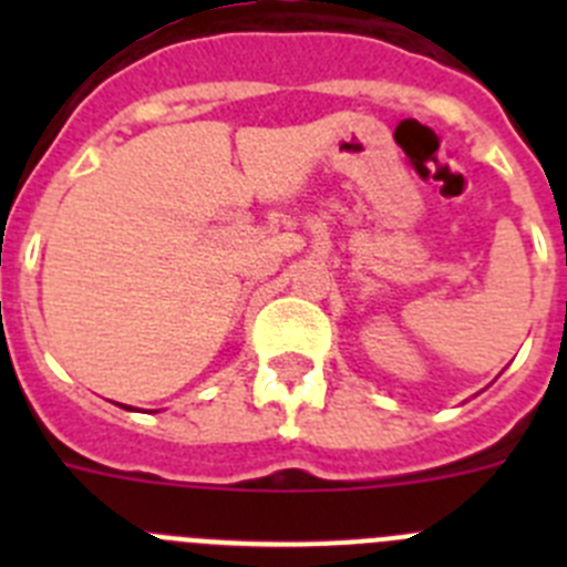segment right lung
<instances>
[{
    "mask_svg": "<svg viewBox=\"0 0 567 567\" xmlns=\"http://www.w3.org/2000/svg\"><path fill=\"white\" fill-rule=\"evenodd\" d=\"M124 409H127V405H124Z\"/></svg>",
    "mask_w": 567,
    "mask_h": 567,
    "instance_id": "add662e5",
    "label": "right lung"
}]
</instances>
